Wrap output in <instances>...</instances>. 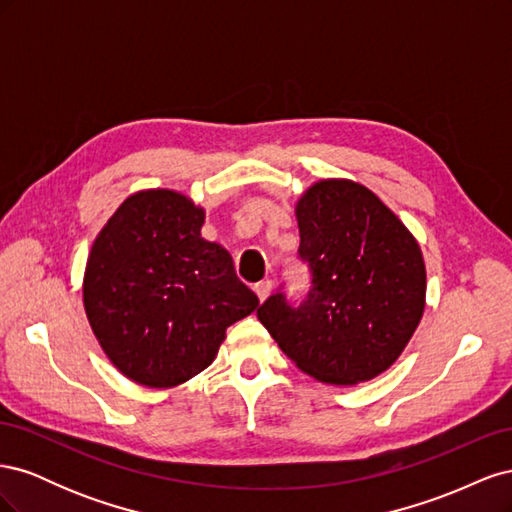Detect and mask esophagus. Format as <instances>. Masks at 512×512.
<instances>
[{
	"instance_id": "obj_1",
	"label": "esophagus",
	"mask_w": 512,
	"mask_h": 512,
	"mask_svg": "<svg viewBox=\"0 0 512 512\" xmlns=\"http://www.w3.org/2000/svg\"><path fill=\"white\" fill-rule=\"evenodd\" d=\"M271 288H273V284L267 280V282H258L256 286H254V292L258 294V299L260 301H265L269 294H271Z\"/></svg>"
}]
</instances>
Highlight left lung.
I'll return each instance as SVG.
<instances>
[{"mask_svg":"<svg viewBox=\"0 0 512 512\" xmlns=\"http://www.w3.org/2000/svg\"><path fill=\"white\" fill-rule=\"evenodd\" d=\"M299 258L312 286L292 305L282 290L258 320L305 374L359 384L404 352L425 309L421 247L397 215L363 185L318 181L297 203Z\"/></svg>","mask_w":512,"mask_h":512,"instance_id":"1","label":"left lung"}]
</instances>
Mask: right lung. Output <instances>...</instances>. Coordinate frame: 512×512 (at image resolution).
Masks as SVG:
<instances>
[{
  "label": "right lung",
  "mask_w": 512,
  "mask_h": 512,
  "mask_svg": "<svg viewBox=\"0 0 512 512\" xmlns=\"http://www.w3.org/2000/svg\"><path fill=\"white\" fill-rule=\"evenodd\" d=\"M205 211L173 190L136 192L100 230L83 303L102 350L130 380L168 389L207 369L226 329L258 297L222 245L205 241Z\"/></svg>",
  "instance_id": "add662e5"
}]
</instances>
